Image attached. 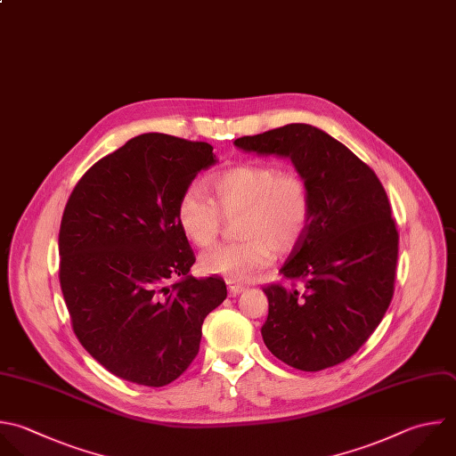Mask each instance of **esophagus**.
<instances>
[{
    "label": "esophagus",
    "mask_w": 456,
    "mask_h": 456,
    "mask_svg": "<svg viewBox=\"0 0 456 456\" xmlns=\"http://www.w3.org/2000/svg\"><path fill=\"white\" fill-rule=\"evenodd\" d=\"M228 283V290H230V296H237L240 292L246 290V285H240V283H235V281H226Z\"/></svg>",
    "instance_id": "obj_1"
}]
</instances>
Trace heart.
<instances>
[{
    "label": "heart",
    "mask_w": 456,
    "mask_h": 456,
    "mask_svg": "<svg viewBox=\"0 0 456 456\" xmlns=\"http://www.w3.org/2000/svg\"><path fill=\"white\" fill-rule=\"evenodd\" d=\"M212 200L187 189L176 207L182 232L198 246H210L221 230L223 214H239L237 242L219 244L201 256L208 274L244 281L267 267L274 251L287 253L303 239L312 216V192L296 169L269 164H239L208 180Z\"/></svg>",
    "instance_id": "1"
}]
</instances>
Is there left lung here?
<instances>
[{
	"instance_id": "left-lung-1",
	"label": "left lung",
	"mask_w": 456,
	"mask_h": 456,
	"mask_svg": "<svg viewBox=\"0 0 456 456\" xmlns=\"http://www.w3.org/2000/svg\"><path fill=\"white\" fill-rule=\"evenodd\" d=\"M235 146L289 157L312 192L308 228L280 269L292 283L264 287V342L299 370L333 367L372 335L394 294L399 235L387 192L367 164L310 125L240 137Z\"/></svg>"
}]
</instances>
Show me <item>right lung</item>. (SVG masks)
Wrapping results in <instances>:
<instances>
[{"label": "right lung", "instance_id": "1", "mask_svg": "<svg viewBox=\"0 0 456 456\" xmlns=\"http://www.w3.org/2000/svg\"><path fill=\"white\" fill-rule=\"evenodd\" d=\"M208 142L142 134L77 183L61 233V287L80 344L112 374L175 381L196 358L205 317L226 297L196 262L176 217L182 194L217 162Z\"/></svg>", "mask_w": 456, "mask_h": 456}]
</instances>
